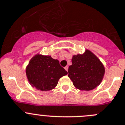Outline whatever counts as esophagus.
Returning a JSON list of instances; mask_svg holds the SVG:
<instances>
[{
	"label": "esophagus",
	"instance_id": "obj_1",
	"mask_svg": "<svg viewBox=\"0 0 125 125\" xmlns=\"http://www.w3.org/2000/svg\"><path fill=\"white\" fill-rule=\"evenodd\" d=\"M65 70L66 71V72H68V66H66L65 67Z\"/></svg>",
	"mask_w": 125,
	"mask_h": 125
}]
</instances>
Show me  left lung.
Masks as SVG:
<instances>
[{"mask_svg": "<svg viewBox=\"0 0 125 125\" xmlns=\"http://www.w3.org/2000/svg\"><path fill=\"white\" fill-rule=\"evenodd\" d=\"M72 65L68 68V77L76 88L89 91L99 85L105 69L101 61L91 52L74 55Z\"/></svg>", "mask_w": 125, "mask_h": 125, "instance_id": "1", "label": "left lung"}]
</instances>
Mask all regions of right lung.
<instances>
[{
    "instance_id": "obj_1",
    "label": "right lung",
    "mask_w": 125,
    "mask_h": 125,
    "mask_svg": "<svg viewBox=\"0 0 125 125\" xmlns=\"http://www.w3.org/2000/svg\"><path fill=\"white\" fill-rule=\"evenodd\" d=\"M26 75L30 83L41 91H49L58 84L59 79L67 74L58 60L51 56L37 55L26 68Z\"/></svg>"
}]
</instances>
